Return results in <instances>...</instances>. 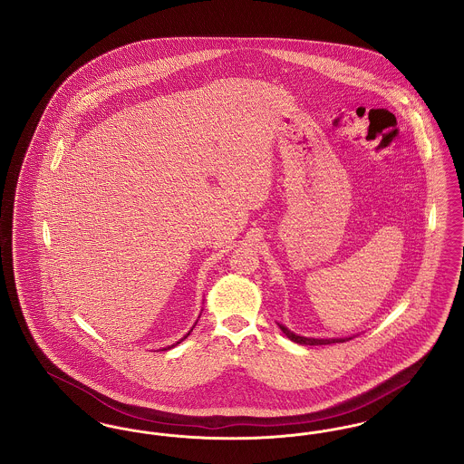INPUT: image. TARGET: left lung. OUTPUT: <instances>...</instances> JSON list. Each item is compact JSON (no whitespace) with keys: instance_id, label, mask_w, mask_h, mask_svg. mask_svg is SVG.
I'll use <instances>...</instances> for the list:
<instances>
[{"instance_id":"1","label":"left lung","mask_w":464,"mask_h":464,"mask_svg":"<svg viewBox=\"0 0 464 464\" xmlns=\"http://www.w3.org/2000/svg\"><path fill=\"white\" fill-rule=\"evenodd\" d=\"M282 332L287 335L290 341L297 343V344H306V346H318V344H332V343H344L346 339H308V337H301V335H295L294 332L288 331L284 325H280Z\"/></svg>"}]
</instances>
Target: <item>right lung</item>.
<instances>
[{"label":"right lung","mask_w":464,"mask_h":464,"mask_svg":"<svg viewBox=\"0 0 464 464\" xmlns=\"http://www.w3.org/2000/svg\"><path fill=\"white\" fill-rule=\"evenodd\" d=\"M191 331H193V329H191ZM189 331V332H191ZM189 332H188V334H186V335H184V337H182V339H180V341H184V339H186V337H188V335H189ZM180 341H179V343H180ZM179 343H176V344H179ZM176 344H172V346H169V348H165V350H170V348H174V346H176Z\"/></svg>","instance_id":"right-lung-1"}]
</instances>
